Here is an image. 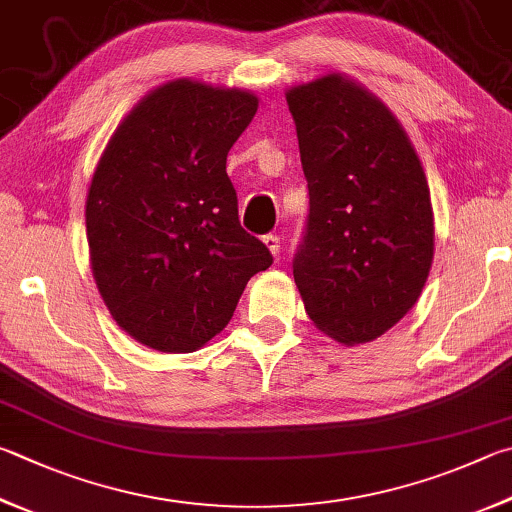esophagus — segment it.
<instances>
[{
	"instance_id": "obj_1",
	"label": "esophagus",
	"mask_w": 512,
	"mask_h": 512,
	"mask_svg": "<svg viewBox=\"0 0 512 512\" xmlns=\"http://www.w3.org/2000/svg\"><path fill=\"white\" fill-rule=\"evenodd\" d=\"M264 244L268 246V250H271L273 255L280 253V237L273 235V232H271V235H266V237H264Z\"/></svg>"
}]
</instances>
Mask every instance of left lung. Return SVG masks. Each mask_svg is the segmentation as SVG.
Returning a JSON list of instances; mask_svg holds the SVG:
<instances>
[{
    "label": "left lung",
    "instance_id": "left-lung-1",
    "mask_svg": "<svg viewBox=\"0 0 512 512\" xmlns=\"http://www.w3.org/2000/svg\"><path fill=\"white\" fill-rule=\"evenodd\" d=\"M309 188L293 277L315 327L345 345L383 336L416 304L434 255L425 172L383 102L324 76L286 94Z\"/></svg>",
    "mask_w": 512,
    "mask_h": 512
}]
</instances>
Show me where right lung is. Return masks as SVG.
Returning a JSON list of instances; mask_svg holds the SVG:
<instances>
[{
	"label": "right lung",
	"mask_w": 512,
	"mask_h": 512,
	"mask_svg": "<svg viewBox=\"0 0 512 512\" xmlns=\"http://www.w3.org/2000/svg\"><path fill=\"white\" fill-rule=\"evenodd\" d=\"M257 111L248 91L174 80L111 136L87 197L98 291L141 345L185 353L230 322L273 255L239 224L230 147Z\"/></svg>",
	"instance_id": "add662e5"
}]
</instances>
